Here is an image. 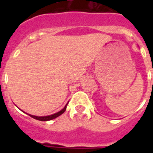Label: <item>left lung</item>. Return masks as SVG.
I'll use <instances>...</instances> for the list:
<instances>
[{
  "label": "left lung",
  "instance_id": "1",
  "mask_svg": "<svg viewBox=\"0 0 153 153\" xmlns=\"http://www.w3.org/2000/svg\"><path fill=\"white\" fill-rule=\"evenodd\" d=\"M152 84H153V82H152Z\"/></svg>",
  "mask_w": 153,
  "mask_h": 153
}]
</instances>
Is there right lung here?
Wrapping results in <instances>:
<instances>
[{
    "label": "right lung",
    "instance_id": "obj_1",
    "mask_svg": "<svg viewBox=\"0 0 153 153\" xmlns=\"http://www.w3.org/2000/svg\"><path fill=\"white\" fill-rule=\"evenodd\" d=\"M67 104L65 105V107L62 110H60L59 112H58L56 114H52V115H49V116H46V117H37V116H33V115H30V117H32V118L36 119V120H39V121H50V120H52V119H55V117H57L60 116L61 114H62L65 112L66 109H67Z\"/></svg>",
    "mask_w": 153,
    "mask_h": 153
}]
</instances>
